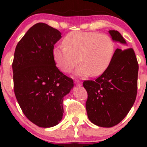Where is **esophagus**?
Masks as SVG:
<instances>
[{"instance_id":"esophagus-1","label":"esophagus","mask_w":147,"mask_h":147,"mask_svg":"<svg viewBox=\"0 0 147 147\" xmlns=\"http://www.w3.org/2000/svg\"><path fill=\"white\" fill-rule=\"evenodd\" d=\"M75 84H76V85H78V86H82V83H81V82L79 81V80H76Z\"/></svg>"}]
</instances>
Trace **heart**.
<instances>
[{"label": "heart", "mask_w": 147, "mask_h": 147, "mask_svg": "<svg viewBox=\"0 0 147 147\" xmlns=\"http://www.w3.org/2000/svg\"><path fill=\"white\" fill-rule=\"evenodd\" d=\"M115 45L112 37L96 32L73 31L63 39V46H55L54 60L61 71L69 73L79 63L75 75L85 78L105 71L113 58Z\"/></svg>", "instance_id": "obj_1"}]
</instances>
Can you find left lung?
<instances>
[{
    "instance_id": "8db88e82",
    "label": "left lung",
    "mask_w": 147,
    "mask_h": 147,
    "mask_svg": "<svg viewBox=\"0 0 147 147\" xmlns=\"http://www.w3.org/2000/svg\"><path fill=\"white\" fill-rule=\"evenodd\" d=\"M113 41L126 42L119 32L109 31ZM138 64L133 49H116L111 63L98 78L83 83L88 92L86 108L92 123L110 128L120 123L135 102Z\"/></svg>"
}]
</instances>
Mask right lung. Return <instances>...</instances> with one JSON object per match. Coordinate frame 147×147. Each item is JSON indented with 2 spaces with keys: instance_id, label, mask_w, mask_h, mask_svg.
Masks as SVG:
<instances>
[{
  "instance_id": "obj_1",
  "label": "right lung",
  "mask_w": 147,
  "mask_h": 147,
  "mask_svg": "<svg viewBox=\"0 0 147 147\" xmlns=\"http://www.w3.org/2000/svg\"><path fill=\"white\" fill-rule=\"evenodd\" d=\"M61 35L57 29L38 23L15 51L12 66L16 98L26 117L42 128L59 123L63 97L74 87L73 80L59 71L53 58L54 45Z\"/></svg>"
}]
</instances>
